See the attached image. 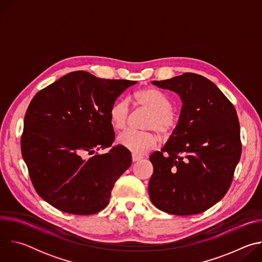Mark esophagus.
<instances>
[{
    "instance_id": "obj_1",
    "label": "esophagus",
    "mask_w": 262,
    "mask_h": 262,
    "mask_svg": "<svg viewBox=\"0 0 262 262\" xmlns=\"http://www.w3.org/2000/svg\"><path fill=\"white\" fill-rule=\"evenodd\" d=\"M132 160H133V162H138V161L142 160V157L137 156V155H132Z\"/></svg>"
}]
</instances>
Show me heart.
<instances>
[{"mask_svg": "<svg viewBox=\"0 0 262 262\" xmlns=\"http://www.w3.org/2000/svg\"><path fill=\"white\" fill-rule=\"evenodd\" d=\"M133 102L140 108L150 113L145 124L146 133L125 132L117 142L134 155H144L154 150L160 143L159 133L163 138H169L179 124V115L172 108L173 104L167 94L152 87L143 88L132 95ZM130 115L129 104L126 99H118L112 103L108 110L111 125L116 130L126 128Z\"/></svg>", "mask_w": 262, "mask_h": 262, "instance_id": "obj_1", "label": "heart"}]
</instances>
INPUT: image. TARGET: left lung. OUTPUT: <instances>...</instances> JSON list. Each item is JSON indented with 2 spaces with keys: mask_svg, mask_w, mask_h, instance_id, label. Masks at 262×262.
I'll return each mask as SVG.
<instances>
[{
  "mask_svg": "<svg viewBox=\"0 0 262 262\" xmlns=\"http://www.w3.org/2000/svg\"><path fill=\"white\" fill-rule=\"evenodd\" d=\"M152 84L176 92L182 107L176 130L162 150L149 158L154 166L149 197L157 208L171 214L203 212L226 195L241 159L235 107L197 73Z\"/></svg>",
  "mask_w": 262,
  "mask_h": 262,
  "instance_id": "obj_1",
  "label": "left lung"
}]
</instances>
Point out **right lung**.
I'll return each mask as SVG.
<instances>
[{"label": "right lung", "instance_id": "1", "mask_svg": "<svg viewBox=\"0 0 262 262\" xmlns=\"http://www.w3.org/2000/svg\"><path fill=\"white\" fill-rule=\"evenodd\" d=\"M137 82L73 71L40 90L24 120L21 155L35 191L57 209L93 214L108 203L117 179L132 165L129 150L112 146L108 110ZM111 146L104 155H94Z\"/></svg>", "mask_w": 262, "mask_h": 262}]
</instances>
